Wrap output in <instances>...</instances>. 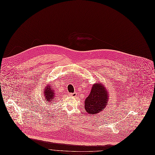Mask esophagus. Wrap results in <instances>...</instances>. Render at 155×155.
Masks as SVG:
<instances>
[{
    "label": "esophagus",
    "instance_id": "esophagus-1",
    "mask_svg": "<svg viewBox=\"0 0 155 155\" xmlns=\"http://www.w3.org/2000/svg\"><path fill=\"white\" fill-rule=\"evenodd\" d=\"M69 95L71 96V97L75 98V97H77V93H76V92H74V93H71Z\"/></svg>",
    "mask_w": 155,
    "mask_h": 155
}]
</instances>
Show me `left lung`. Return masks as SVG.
<instances>
[{"label":"left lung","instance_id":"obj_1","mask_svg":"<svg viewBox=\"0 0 155 155\" xmlns=\"http://www.w3.org/2000/svg\"><path fill=\"white\" fill-rule=\"evenodd\" d=\"M108 91L104 84L94 83L92 86L90 94L85 99V111L91 115L100 113L108 104Z\"/></svg>","mask_w":155,"mask_h":155}]
</instances>
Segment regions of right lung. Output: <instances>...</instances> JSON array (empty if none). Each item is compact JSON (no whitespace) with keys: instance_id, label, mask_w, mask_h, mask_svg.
Returning <instances> with one entry per match:
<instances>
[{"instance_id":"right-lung-1","label":"right lung","mask_w":155,"mask_h":155,"mask_svg":"<svg viewBox=\"0 0 155 155\" xmlns=\"http://www.w3.org/2000/svg\"><path fill=\"white\" fill-rule=\"evenodd\" d=\"M43 94L46 101V104H50L52 101H54L55 97V90L51 85H50V84H47V86L44 87Z\"/></svg>"}]
</instances>
